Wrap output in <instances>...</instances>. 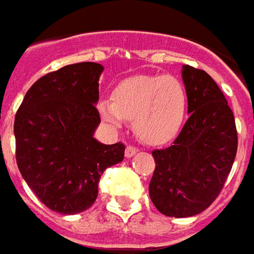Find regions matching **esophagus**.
Returning a JSON list of instances; mask_svg holds the SVG:
<instances>
[{"label": "esophagus", "instance_id": "1", "mask_svg": "<svg viewBox=\"0 0 254 254\" xmlns=\"http://www.w3.org/2000/svg\"><path fill=\"white\" fill-rule=\"evenodd\" d=\"M138 153V149L134 146H127L126 147V152H124V154H126V157L127 159H130V157H132L134 154H136Z\"/></svg>", "mask_w": 254, "mask_h": 254}]
</instances>
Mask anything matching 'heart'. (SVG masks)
Returning a JSON list of instances; mask_svg holds the SVG:
<instances>
[{"mask_svg":"<svg viewBox=\"0 0 254 254\" xmlns=\"http://www.w3.org/2000/svg\"><path fill=\"white\" fill-rule=\"evenodd\" d=\"M97 111L104 122L122 127L132 122L138 138L164 145L179 134L188 112V93L171 75H142L124 79L113 89L112 101L101 100Z\"/></svg>","mask_w":254,"mask_h":254,"instance_id":"obj_1","label":"heart"}]
</instances>
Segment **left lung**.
<instances>
[{
    "label": "left lung",
    "mask_w": 254,
    "mask_h": 254,
    "mask_svg": "<svg viewBox=\"0 0 254 254\" xmlns=\"http://www.w3.org/2000/svg\"><path fill=\"white\" fill-rule=\"evenodd\" d=\"M190 118L156 161L150 199L170 217H190L209 206L227 179L237 154L234 113L216 82L202 69L182 66Z\"/></svg>",
    "instance_id": "1"
}]
</instances>
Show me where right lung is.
<instances>
[{
    "mask_svg": "<svg viewBox=\"0 0 254 254\" xmlns=\"http://www.w3.org/2000/svg\"><path fill=\"white\" fill-rule=\"evenodd\" d=\"M104 66L78 63L46 73L24 95L15 116L16 161L23 179L49 209H89L108 167L124 159L123 143L94 138Z\"/></svg>",
    "mask_w": 254,
    "mask_h": 254,
    "instance_id": "1",
    "label": "right lung"
}]
</instances>
